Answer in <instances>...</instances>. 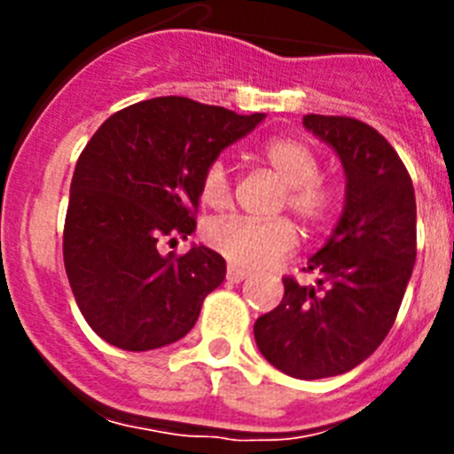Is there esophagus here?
<instances>
[{"label": "esophagus", "instance_id": "1", "mask_svg": "<svg viewBox=\"0 0 454 454\" xmlns=\"http://www.w3.org/2000/svg\"><path fill=\"white\" fill-rule=\"evenodd\" d=\"M246 277H247V272L240 270V268H234V266L227 268V282L240 284V282H243V279H246Z\"/></svg>", "mask_w": 454, "mask_h": 454}]
</instances>
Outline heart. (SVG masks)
<instances>
[{
	"mask_svg": "<svg viewBox=\"0 0 454 454\" xmlns=\"http://www.w3.org/2000/svg\"><path fill=\"white\" fill-rule=\"evenodd\" d=\"M263 161L286 186V204L304 223H318L334 207V192L320 182L316 152L295 138H275L263 147ZM231 198L230 170L223 161H211L202 175V200L208 207H224ZM207 240L231 266L243 270L266 268L298 243L295 227L286 218H231L208 224Z\"/></svg>",
	"mask_w": 454,
	"mask_h": 454,
	"instance_id": "1",
	"label": "heart"
}]
</instances>
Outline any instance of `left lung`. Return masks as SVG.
Segmentation results:
<instances>
[{"label":"left lung","mask_w":454,"mask_h":454,"mask_svg":"<svg viewBox=\"0 0 454 454\" xmlns=\"http://www.w3.org/2000/svg\"><path fill=\"white\" fill-rule=\"evenodd\" d=\"M302 124L339 156L346 200L307 262L320 275L316 286L286 277L282 302L256 318L254 339L277 371L323 380L366 362L393 327L416 262V195L400 156L372 127L316 114Z\"/></svg>","instance_id":"8db88e82"}]
</instances>
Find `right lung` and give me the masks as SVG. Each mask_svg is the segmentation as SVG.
<instances>
[{
	"mask_svg": "<svg viewBox=\"0 0 454 454\" xmlns=\"http://www.w3.org/2000/svg\"><path fill=\"white\" fill-rule=\"evenodd\" d=\"M266 114L236 115L186 98L131 104L95 131L70 184L63 262L92 332L129 352L184 339L224 259L207 246L161 254L166 236L195 231L202 175Z\"/></svg>",
	"mask_w": 454,
	"mask_h": 454,
	"instance_id": "right-lung-1",
	"label": "right lung"
}]
</instances>
